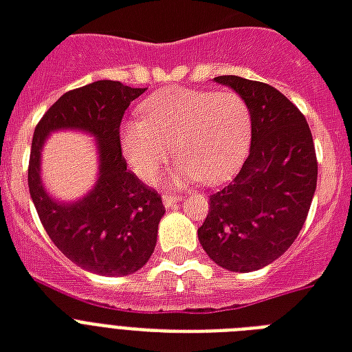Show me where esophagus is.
<instances>
[{"instance_id":"esophagus-1","label":"esophagus","mask_w":352,"mask_h":352,"mask_svg":"<svg viewBox=\"0 0 352 352\" xmlns=\"http://www.w3.org/2000/svg\"><path fill=\"white\" fill-rule=\"evenodd\" d=\"M178 201H182V196L179 195H173V192H167V195H163V206L167 207H174Z\"/></svg>"}]
</instances>
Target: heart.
Returning a JSON list of instances; mask_svg holds the SVG:
<instances>
[{
  "label": "heart",
  "instance_id": "b5f03b06",
  "mask_svg": "<svg viewBox=\"0 0 352 352\" xmlns=\"http://www.w3.org/2000/svg\"><path fill=\"white\" fill-rule=\"evenodd\" d=\"M141 119L121 124L119 145L143 182H152L170 156L179 157L168 182H224L241 167L252 139V110L231 91L168 88L139 106Z\"/></svg>",
  "mask_w": 352,
  "mask_h": 352
}]
</instances>
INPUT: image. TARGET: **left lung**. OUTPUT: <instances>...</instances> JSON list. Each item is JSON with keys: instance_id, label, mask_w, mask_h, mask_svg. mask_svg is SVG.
<instances>
[{"instance_id": "1", "label": "left lung", "mask_w": 352, "mask_h": 352, "mask_svg": "<svg viewBox=\"0 0 352 352\" xmlns=\"http://www.w3.org/2000/svg\"><path fill=\"white\" fill-rule=\"evenodd\" d=\"M252 110V146L231 184L209 196L198 239L230 272H253L279 258L303 228L318 182L309 122L279 89L222 75Z\"/></svg>"}]
</instances>
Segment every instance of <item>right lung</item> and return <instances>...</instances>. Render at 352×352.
<instances>
[{
    "label": "right lung",
    "instance_id": "obj_1",
    "mask_svg": "<svg viewBox=\"0 0 352 352\" xmlns=\"http://www.w3.org/2000/svg\"><path fill=\"white\" fill-rule=\"evenodd\" d=\"M146 88L97 80L72 89L49 108L34 128L29 157V192L54 246L80 268L99 275H128L154 253L165 214L162 196L126 168L119 145L122 116ZM60 127L84 129L100 143V179L82 201L60 204L43 189V141Z\"/></svg>",
    "mask_w": 352,
    "mask_h": 352
}]
</instances>
